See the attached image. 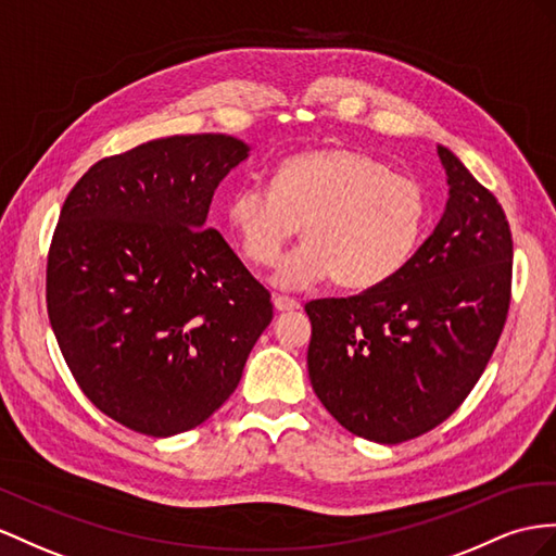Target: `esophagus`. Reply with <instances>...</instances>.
<instances>
[{
  "label": "esophagus",
  "mask_w": 556,
  "mask_h": 556,
  "mask_svg": "<svg viewBox=\"0 0 556 556\" xmlns=\"http://www.w3.org/2000/svg\"><path fill=\"white\" fill-rule=\"evenodd\" d=\"M273 303H275V309H277V312H293V309H301V303L293 301V298H289V295H275V298H273Z\"/></svg>",
  "instance_id": "obj_1"
}]
</instances>
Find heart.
Segmentation results:
<instances>
[{"label": "heart", "mask_w": 556, "mask_h": 556, "mask_svg": "<svg viewBox=\"0 0 556 556\" xmlns=\"http://www.w3.org/2000/svg\"><path fill=\"white\" fill-rule=\"evenodd\" d=\"M237 247L255 267H273L301 227L305 244L281 261L273 281L305 289L333 277L340 289L368 291L414 258L427 225L420 185L352 148L295 152L269 188L241 185L225 204Z\"/></svg>", "instance_id": "1"}]
</instances>
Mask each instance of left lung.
Listing matches in <instances>:
<instances>
[{
	"label": "left lung",
	"instance_id": "left-lung-1",
	"mask_svg": "<svg viewBox=\"0 0 556 556\" xmlns=\"http://www.w3.org/2000/svg\"><path fill=\"white\" fill-rule=\"evenodd\" d=\"M437 154L448 202L402 273L305 305L312 390L345 430L378 444L430 432L465 402L509 309L505 211L448 148Z\"/></svg>",
	"mask_w": 556,
	"mask_h": 556
}]
</instances>
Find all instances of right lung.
Instances as JSON below:
<instances>
[{
	"instance_id": "right-lung-1",
	"label": "right lung",
	"mask_w": 556,
	"mask_h": 556,
	"mask_svg": "<svg viewBox=\"0 0 556 556\" xmlns=\"http://www.w3.org/2000/svg\"><path fill=\"white\" fill-rule=\"evenodd\" d=\"M247 156L225 134L156 138L93 164L61 208L51 329L81 392L134 432L174 437L216 414L273 321L267 289L206 227Z\"/></svg>"
}]
</instances>
